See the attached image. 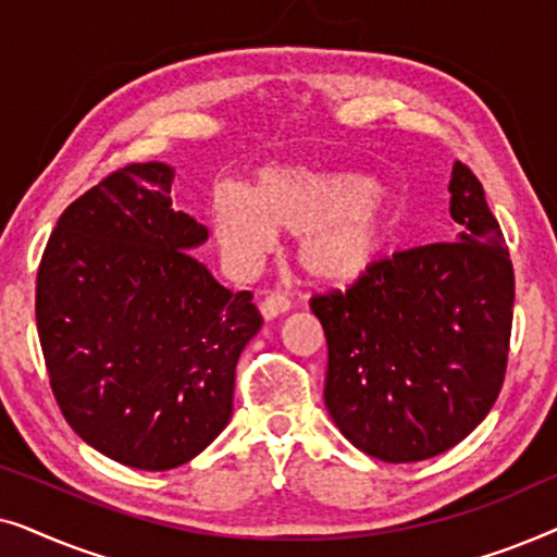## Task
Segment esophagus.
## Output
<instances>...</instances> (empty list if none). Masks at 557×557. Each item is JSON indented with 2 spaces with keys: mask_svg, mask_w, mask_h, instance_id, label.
<instances>
[{
  "mask_svg": "<svg viewBox=\"0 0 557 557\" xmlns=\"http://www.w3.org/2000/svg\"><path fill=\"white\" fill-rule=\"evenodd\" d=\"M288 307H292V301H288L284 294H269L263 296L261 304H258V309H261L265 322H271V319H276L278 314H286Z\"/></svg>",
  "mask_w": 557,
  "mask_h": 557,
  "instance_id": "obj_1",
  "label": "esophagus"
}]
</instances>
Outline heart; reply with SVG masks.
I'll return each instance as SVG.
<instances>
[{
	"mask_svg": "<svg viewBox=\"0 0 557 557\" xmlns=\"http://www.w3.org/2000/svg\"><path fill=\"white\" fill-rule=\"evenodd\" d=\"M212 231L235 271H253L276 248L278 231L299 238V265L326 288L362 284L391 261L410 225L406 197L360 170L265 166L253 189L212 193Z\"/></svg>",
	"mask_w": 557,
	"mask_h": 557,
	"instance_id": "obj_1",
	"label": "heart"
}]
</instances>
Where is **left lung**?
I'll list each match as a JSON object with an SVG mask.
<instances>
[{
    "instance_id": "1",
    "label": "left lung",
    "mask_w": 557,
    "mask_h": 557,
    "mask_svg": "<svg viewBox=\"0 0 557 557\" xmlns=\"http://www.w3.org/2000/svg\"><path fill=\"white\" fill-rule=\"evenodd\" d=\"M454 243L395 253L349 288L311 299L326 337L324 406L380 461L438 456L484 421L505 380L515 273L484 189L454 162Z\"/></svg>"
}]
</instances>
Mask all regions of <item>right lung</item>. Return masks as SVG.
I'll return each instance as SVG.
<instances>
[{"label": "right lung", "instance_id": "obj_1", "mask_svg": "<svg viewBox=\"0 0 557 557\" xmlns=\"http://www.w3.org/2000/svg\"><path fill=\"white\" fill-rule=\"evenodd\" d=\"M174 166L132 164L58 220L37 271V334L71 429L144 471L193 461L233 416L235 364L263 319L193 256L210 233L172 208Z\"/></svg>", "mask_w": 557, "mask_h": 557}]
</instances>
